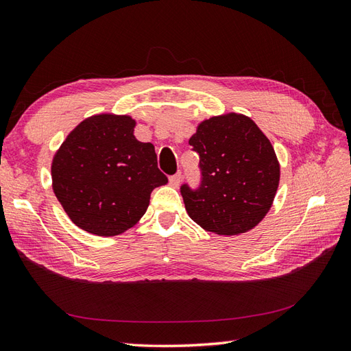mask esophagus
<instances>
[{"instance_id": "34e87169", "label": "esophagus", "mask_w": 351, "mask_h": 351, "mask_svg": "<svg viewBox=\"0 0 351 351\" xmlns=\"http://www.w3.org/2000/svg\"><path fill=\"white\" fill-rule=\"evenodd\" d=\"M180 182H182V173H177V174L169 177V184H171L173 187H177L180 184Z\"/></svg>"}]
</instances>
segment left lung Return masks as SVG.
I'll return each instance as SVG.
<instances>
[{
	"instance_id": "obj_1",
	"label": "left lung",
	"mask_w": 351,
	"mask_h": 351,
	"mask_svg": "<svg viewBox=\"0 0 351 351\" xmlns=\"http://www.w3.org/2000/svg\"><path fill=\"white\" fill-rule=\"evenodd\" d=\"M199 155L201 184L180 187L186 211L202 229L241 234L257 226L276 195L280 167L270 140L255 122L227 113L197 125L189 140Z\"/></svg>"
}]
</instances>
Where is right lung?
Instances as JSON below:
<instances>
[{
  "mask_svg": "<svg viewBox=\"0 0 351 351\" xmlns=\"http://www.w3.org/2000/svg\"><path fill=\"white\" fill-rule=\"evenodd\" d=\"M136 121L101 113L71 131L51 164L53 191L80 229L117 236L145 215L150 193L168 183L152 143L134 137Z\"/></svg>",
  "mask_w": 351,
  "mask_h": 351,
  "instance_id": "add662e5",
  "label": "right lung"
}]
</instances>
